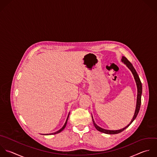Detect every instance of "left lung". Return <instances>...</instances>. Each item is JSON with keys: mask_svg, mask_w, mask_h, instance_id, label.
I'll use <instances>...</instances> for the list:
<instances>
[{"mask_svg": "<svg viewBox=\"0 0 157 157\" xmlns=\"http://www.w3.org/2000/svg\"><path fill=\"white\" fill-rule=\"evenodd\" d=\"M122 62H123L124 64L126 65V66L129 68V70L131 71V72L132 73L135 81L136 82V87H137V98H136V109H135V114L134 116L133 117V119H132L130 123L127 125L125 127L120 129V130H106V129H104L101 128L100 127H99L98 125H97L94 119L93 118V116L92 115V121L94 123V125L95 126V127L96 128V129L102 133H106V134H109V135H114V134H117L119 133L122 132H123L125 129H126L127 128H128L130 124L135 121V119H136V117H137L138 113L140 111V106H141V95H142V90H143V87H142V84L141 82V80L140 79V77L136 71V70L135 69V68L133 67V65L128 60V59L125 57L124 56H122V58L121 59Z\"/></svg>", "mask_w": 157, "mask_h": 157, "instance_id": "1", "label": "left lung"}]
</instances>
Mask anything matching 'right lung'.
Returning <instances> with one entry per match:
<instances>
[{"mask_svg":"<svg viewBox=\"0 0 157 157\" xmlns=\"http://www.w3.org/2000/svg\"><path fill=\"white\" fill-rule=\"evenodd\" d=\"M70 113H68V116H67V120H66V121H65V124L63 125V126L59 130H58L57 132H54V133H50V134H45V135H56V134H57V133H59L60 132H61L62 130H63V129L65 128V127H66V125H67V121H68V117H69V115H70Z\"/></svg>","mask_w":157,"mask_h":157,"instance_id":"1","label":"right lung"}]
</instances>
